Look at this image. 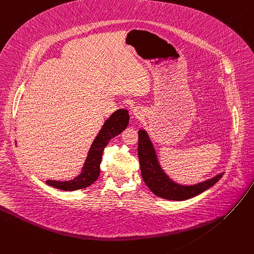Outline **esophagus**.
<instances>
[{
    "mask_svg": "<svg viewBox=\"0 0 254 254\" xmlns=\"http://www.w3.org/2000/svg\"><path fill=\"white\" fill-rule=\"evenodd\" d=\"M131 112H132V115L136 117V118H143L144 117V115H145V110H144V108L143 107H141V106H136V107H133L132 108V110H131Z\"/></svg>",
    "mask_w": 254,
    "mask_h": 254,
    "instance_id": "1",
    "label": "esophagus"
}]
</instances>
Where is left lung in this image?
I'll list each match as a JSON object with an SVG mask.
<instances>
[{"instance_id":"obj_1","label":"left lung","mask_w":254,"mask_h":254,"mask_svg":"<svg viewBox=\"0 0 254 254\" xmlns=\"http://www.w3.org/2000/svg\"><path fill=\"white\" fill-rule=\"evenodd\" d=\"M138 133V156L142 178L148 188L160 198L176 201L190 199L212 187L224 175V173L217 174L211 179L194 185H183L177 183L170 178L162 168L155 147L152 143L148 132L145 129H139Z\"/></svg>"}]
</instances>
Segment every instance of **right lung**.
I'll list each match as a JSON object with an SVG mask.
<instances>
[{"instance_id":"add662e5","label":"right lung","mask_w":254,"mask_h":254,"mask_svg":"<svg viewBox=\"0 0 254 254\" xmlns=\"http://www.w3.org/2000/svg\"><path fill=\"white\" fill-rule=\"evenodd\" d=\"M129 122V115L127 109H118L114 111L100 129L94 139L86 160L83 162L81 172L78 176L69 181L48 180L46 183L56 189L63 191H75L89 187L100 175V163L102 159L104 148L109 141L125 130Z\"/></svg>"}]
</instances>
